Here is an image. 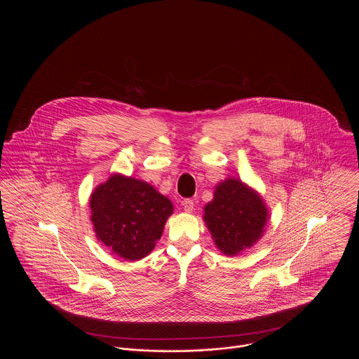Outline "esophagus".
<instances>
[{
    "label": "esophagus",
    "instance_id": "esophagus-1",
    "mask_svg": "<svg viewBox=\"0 0 359 359\" xmlns=\"http://www.w3.org/2000/svg\"><path fill=\"white\" fill-rule=\"evenodd\" d=\"M182 207H184V210H185L187 212H192V211L195 210V202H194L192 199H185V201L182 202Z\"/></svg>",
    "mask_w": 359,
    "mask_h": 359
}]
</instances>
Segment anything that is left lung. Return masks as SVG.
Returning <instances> with one entry per match:
<instances>
[{
  "mask_svg": "<svg viewBox=\"0 0 359 359\" xmlns=\"http://www.w3.org/2000/svg\"><path fill=\"white\" fill-rule=\"evenodd\" d=\"M266 217L261 198L233 178L217 185L212 202L205 207V225L217 248L226 256L253 246L264 232Z\"/></svg>",
  "mask_w": 359,
  "mask_h": 359,
  "instance_id": "obj_1",
  "label": "left lung"
}]
</instances>
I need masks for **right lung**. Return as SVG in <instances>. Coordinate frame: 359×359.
Returning a JSON list of instances; mask_svg holds the SVG:
<instances>
[{
    "instance_id": "1",
    "label": "right lung",
    "mask_w": 359,
    "mask_h": 359,
    "mask_svg": "<svg viewBox=\"0 0 359 359\" xmlns=\"http://www.w3.org/2000/svg\"><path fill=\"white\" fill-rule=\"evenodd\" d=\"M90 207L97 238L126 259L148 256L172 212V203L152 185L118 174L94 191Z\"/></svg>"
}]
</instances>
